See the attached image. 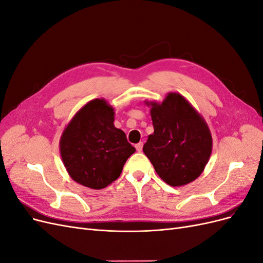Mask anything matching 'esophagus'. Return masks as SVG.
<instances>
[{
  "mask_svg": "<svg viewBox=\"0 0 263 263\" xmlns=\"http://www.w3.org/2000/svg\"><path fill=\"white\" fill-rule=\"evenodd\" d=\"M142 146H144V144H142V142H138V144L135 146V147H136L137 151H139V153H140V151L142 150Z\"/></svg>",
  "mask_w": 263,
  "mask_h": 263,
  "instance_id": "1",
  "label": "esophagus"
}]
</instances>
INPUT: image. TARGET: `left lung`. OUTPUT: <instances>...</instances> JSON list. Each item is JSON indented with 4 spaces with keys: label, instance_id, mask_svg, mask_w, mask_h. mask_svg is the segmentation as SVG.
Wrapping results in <instances>:
<instances>
[{
    "label": "left lung",
    "instance_id": "1",
    "mask_svg": "<svg viewBox=\"0 0 263 263\" xmlns=\"http://www.w3.org/2000/svg\"><path fill=\"white\" fill-rule=\"evenodd\" d=\"M154 134L144 153L166 184L182 186L201 176L212 155L213 138L208 123L192 104L177 92L161 103L146 101Z\"/></svg>",
    "mask_w": 263,
    "mask_h": 263
}]
</instances>
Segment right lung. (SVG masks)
<instances>
[{
	"label": "right lung",
	"mask_w": 263,
	"mask_h": 263,
	"mask_svg": "<svg viewBox=\"0 0 263 263\" xmlns=\"http://www.w3.org/2000/svg\"><path fill=\"white\" fill-rule=\"evenodd\" d=\"M114 108L104 99L83 105L67 124L59 141L70 178L93 190L104 189L121 176L136 149L114 125Z\"/></svg>",
	"instance_id": "add662e5"
}]
</instances>
